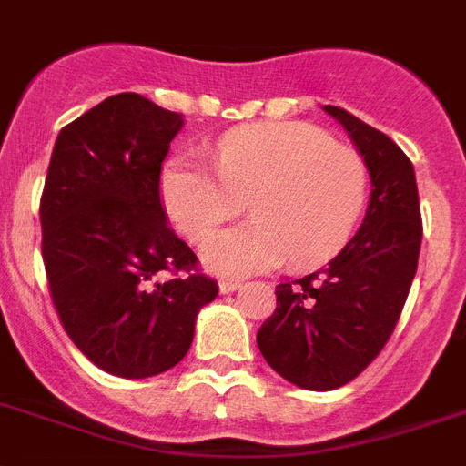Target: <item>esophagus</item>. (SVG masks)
I'll use <instances>...</instances> for the list:
<instances>
[{
	"label": "esophagus",
	"mask_w": 466,
	"mask_h": 466,
	"mask_svg": "<svg viewBox=\"0 0 466 466\" xmlns=\"http://www.w3.org/2000/svg\"><path fill=\"white\" fill-rule=\"evenodd\" d=\"M218 286H220V293L225 295V293H232V290H237L238 286H241V281H238V279H220V283H218Z\"/></svg>",
	"instance_id": "obj_1"
}]
</instances>
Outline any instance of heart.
<instances>
[{"mask_svg": "<svg viewBox=\"0 0 466 466\" xmlns=\"http://www.w3.org/2000/svg\"><path fill=\"white\" fill-rule=\"evenodd\" d=\"M213 157L218 173L194 157L168 161L161 199L189 241H204L246 201L253 218L201 248L216 274L267 272L289 258L298 267L323 262L351 237L366 206L361 155L309 124L241 127L218 140Z\"/></svg>", "mask_w": 466, "mask_h": 466, "instance_id": "obj_1", "label": "heart"}]
</instances>
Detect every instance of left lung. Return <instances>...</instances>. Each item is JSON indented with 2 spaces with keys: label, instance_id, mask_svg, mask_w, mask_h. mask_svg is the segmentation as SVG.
Wrapping results in <instances>:
<instances>
[{
  "label": "left lung",
  "instance_id": "obj_1",
  "mask_svg": "<svg viewBox=\"0 0 466 466\" xmlns=\"http://www.w3.org/2000/svg\"><path fill=\"white\" fill-rule=\"evenodd\" d=\"M323 110L345 127L366 161V218L329 265L279 283L277 309L258 330L265 361L311 391L351 382L382 351L406 305L422 244L418 183L403 149L342 107Z\"/></svg>",
  "mask_w": 466,
  "mask_h": 466
}]
</instances>
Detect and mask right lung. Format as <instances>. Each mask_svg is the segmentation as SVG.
Segmentation results:
<instances>
[{
	"label": "right lung",
	"mask_w": 466,
	"mask_h": 466,
	"mask_svg": "<svg viewBox=\"0 0 466 466\" xmlns=\"http://www.w3.org/2000/svg\"><path fill=\"white\" fill-rule=\"evenodd\" d=\"M183 124L119 93L67 124L48 164L39 218L51 298L72 342L116 378L183 361L197 314L218 295L161 206V164Z\"/></svg>",
	"instance_id": "right-lung-1"
}]
</instances>
